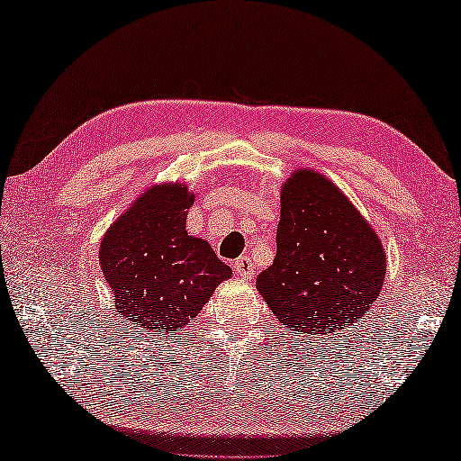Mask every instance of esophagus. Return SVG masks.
<instances>
[{"mask_svg":"<svg viewBox=\"0 0 461 461\" xmlns=\"http://www.w3.org/2000/svg\"><path fill=\"white\" fill-rule=\"evenodd\" d=\"M233 271H236L240 277H249L251 273H253V263H251V259H249L248 256L238 258L236 261H233Z\"/></svg>","mask_w":461,"mask_h":461,"instance_id":"34e87169","label":"esophagus"}]
</instances>
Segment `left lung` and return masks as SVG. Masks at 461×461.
Segmentation results:
<instances>
[{"instance_id":"left-lung-1","label":"left lung","mask_w":461,"mask_h":461,"mask_svg":"<svg viewBox=\"0 0 461 461\" xmlns=\"http://www.w3.org/2000/svg\"><path fill=\"white\" fill-rule=\"evenodd\" d=\"M384 248L335 184L309 168L283 184L277 253L256 281L273 315L319 340L360 321L380 295Z\"/></svg>"}]
</instances>
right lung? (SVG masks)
<instances>
[{
  "mask_svg": "<svg viewBox=\"0 0 461 461\" xmlns=\"http://www.w3.org/2000/svg\"><path fill=\"white\" fill-rule=\"evenodd\" d=\"M185 184L152 185L104 233L99 249L114 309L146 332L176 330L198 315L231 269L208 241L188 236Z\"/></svg>",
  "mask_w": 461,
  "mask_h": 461,
  "instance_id": "add662e5",
  "label": "right lung"
}]
</instances>
